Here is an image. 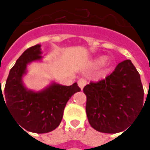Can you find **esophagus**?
<instances>
[{
    "label": "esophagus",
    "instance_id": "esophagus-1",
    "mask_svg": "<svg viewBox=\"0 0 150 150\" xmlns=\"http://www.w3.org/2000/svg\"><path fill=\"white\" fill-rule=\"evenodd\" d=\"M78 86L80 87V88H81V89H83L84 86L87 84V81H86L84 78H80V79L78 80Z\"/></svg>",
    "mask_w": 150,
    "mask_h": 150
}]
</instances>
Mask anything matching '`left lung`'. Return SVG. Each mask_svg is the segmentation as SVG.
Listing matches in <instances>:
<instances>
[{
  "mask_svg": "<svg viewBox=\"0 0 150 150\" xmlns=\"http://www.w3.org/2000/svg\"><path fill=\"white\" fill-rule=\"evenodd\" d=\"M86 113L90 125L98 132L124 131L144 105V88L139 73L130 60L118 63L114 71L83 88Z\"/></svg>",
  "mask_w": 150,
  "mask_h": 150,
  "instance_id": "left-lung-1",
  "label": "left lung"
}]
</instances>
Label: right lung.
Masks as SVG:
<instances>
[{
    "instance_id": "add662e5",
    "label": "right lung",
    "mask_w": 150,
    "mask_h": 150,
    "mask_svg": "<svg viewBox=\"0 0 150 150\" xmlns=\"http://www.w3.org/2000/svg\"><path fill=\"white\" fill-rule=\"evenodd\" d=\"M40 47H29L16 62L9 72L4 94L1 89L0 100L1 98L4 103L6 101L9 112L22 129L45 134L59 126L67 101L81 89L76 83L71 86L54 83L39 93L26 89L21 78L29 62L42 58Z\"/></svg>"
}]
</instances>
